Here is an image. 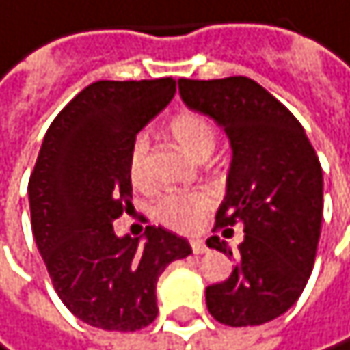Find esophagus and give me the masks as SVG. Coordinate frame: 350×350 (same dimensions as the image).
<instances>
[{"label":"esophagus","instance_id":"1","mask_svg":"<svg viewBox=\"0 0 350 350\" xmlns=\"http://www.w3.org/2000/svg\"><path fill=\"white\" fill-rule=\"evenodd\" d=\"M191 248H193V252H195V254H203V252H207V246H205V242H203V240H191Z\"/></svg>","mask_w":350,"mask_h":350}]
</instances>
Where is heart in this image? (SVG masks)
<instances>
[{
  "label": "heart",
  "mask_w": 350,
  "mask_h": 350,
  "mask_svg": "<svg viewBox=\"0 0 350 350\" xmlns=\"http://www.w3.org/2000/svg\"><path fill=\"white\" fill-rule=\"evenodd\" d=\"M170 133L176 143L193 157L205 159L217 145L215 122L195 110H185L170 120ZM129 178L137 191H151L153 180L149 174V141L147 137H137L129 153ZM215 197L209 191L191 193H170L153 205V217L174 230L191 234L199 230L207 213L213 209Z\"/></svg>",
  "instance_id": "1"
}]
</instances>
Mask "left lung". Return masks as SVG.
<instances>
[{
	"label": "left lung",
	"mask_w": 350,
	"mask_h": 350,
	"mask_svg": "<svg viewBox=\"0 0 350 350\" xmlns=\"http://www.w3.org/2000/svg\"><path fill=\"white\" fill-rule=\"evenodd\" d=\"M185 104L209 114L232 143L228 195L215 230L244 226L232 275L205 289L209 314L226 326H258L285 314L314 269L322 230V165L299 120L260 83L234 75L178 79Z\"/></svg>",
	"instance_id": "obj_1"
}]
</instances>
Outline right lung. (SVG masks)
Returning <instances> with one entry per match:
<instances>
[{
  "mask_svg": "<svg viewBox=\"0 0 350 350\" xmlns=\"http://www.w3.org/2000/svg\"><path fill=\"white\" fill-rule=\"evenodd\" d=\"M174 92L172 77L90 83L51 122L30 174L32 234L53 287L73 316L102 330L149 326L159 275L193 252L159 226L145 228L143 244L112 228L133 207L135 137Z\"/></svg>",
  "mask_w": 350,
  "mask_h": 350,
  "instance_id": "right-lung-1",
  "label": "right lung"
}]
</instances>
